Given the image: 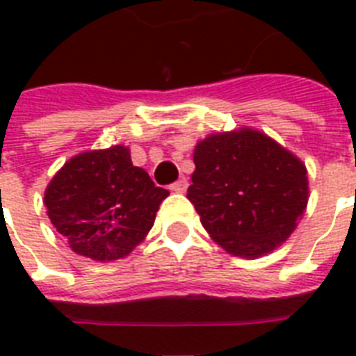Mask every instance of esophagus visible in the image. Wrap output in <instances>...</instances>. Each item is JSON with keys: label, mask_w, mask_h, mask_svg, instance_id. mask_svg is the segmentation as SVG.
Listing matches in <instances>:
<instances>
[{"label": "esophagus", "mask_w": 356, "mask_h": 356, "mask_svg": "<svg viewBox=\"0 0 356 356\" xmlns=\"http://www.w3.org/2000/svg\"><path fill=\"white\" fill-rule=\"evenodd\" d=\"M186 188H188V181H186L184 177L179 179V181H175L173 184H170V190H172V192H177V194H183Z\"/></svg>", "instance_id": "obj_1"}]
</instances>
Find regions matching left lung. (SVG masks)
<instances>
[{
	"label": "left lung",
	"mask_w": 356,
	"mask_h": 356,
	"mask_svg": "<svg viewBox=\"0 0 356 356\" xmlns=\"http://www.w3.org/2000/svg\"><path fill=\"white\" fill-rule=\"evenodd\" d=\"M188 197L225 251L257 259L281 245L309 201L307 170L270 136L242 129L195 145Z\"/></svg>",
	"instance_id": "8db88e82"
}]
</instances>
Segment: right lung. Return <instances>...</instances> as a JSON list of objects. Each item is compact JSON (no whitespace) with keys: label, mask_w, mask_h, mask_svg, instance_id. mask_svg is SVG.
Masks as SVG:
<instances>
[{"label":"right lung","mask_w":356,"mask_h":356,"mask_svg":"<svg viewBox=\"0 0 356 356\" xmlns=\"http://www.w3.org/2000/svg\"><path fill=\"white\" fill-rule=\"evenodd\" d=\"M164 197L168 190L133 166L127 147L114 145L70 159L47 184L44 205L75 253L116 260L149 233Z\"/></svg>","instance_id":"add662e5"}]
</instances>
